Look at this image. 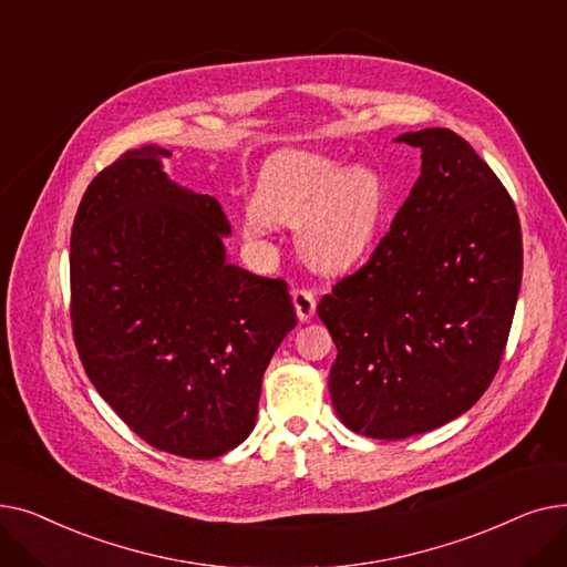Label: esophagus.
Returning a JSON list of instances; mask_svg holds the SVG:
<instances>
[{"mask_svg":"<svg viewBox=\"0 0 567 567\" xmlns=\"http://www.w3.org/2000/svg\"><path fill=\"white\" fill-rule=\"evenodd\" d=\"M293 308H296V315H299L301 321H310L315 317V310H317V296L312 289H293Z\"/></svg>","mask_w":567,"mask_h":567,"instance_id":"1","label":"esophagus"}]
</instances>
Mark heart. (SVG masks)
<instances>
[{
	"label": "heart",
	"instance_id": "1",
	"mask_svg": "<svg viewBox=\"0 0 567 567\" xmlns=\"http://www.w3.org/2000/svg\"><path fill=\"white\" fill-rule=\"evenodd\" d=\"M391 214L383 176L368 167L308 152H287L268 165L248 231L266 220L299 226L306 259L321 271H344L363 259Z\"/></svg>",
	"mask_w": 567,
	"mask_h": 567
}]
</instances>
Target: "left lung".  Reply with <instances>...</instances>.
Returning a JSON list of instances; mask_svg holds the SVG:
<instances>
[{
  "label": "left lung",
  "mask_w": 567,
  "mask_h": 567,
  "mask_svg": "<svg viewBox=\"0 0 567 567\" xmlns=\"http://www.w3.org/2000/svg\"><path fill=\"white\" fill-rule=\"evenodd\" d=\"M423 152L419 182L370 259L317 306L338 359L340 421L370 439H406L483 398L508 344L522 285L515 202L449 128L398 137Z\"/></svg>",
  "instance_id": "obj_1"
}]
</instances>
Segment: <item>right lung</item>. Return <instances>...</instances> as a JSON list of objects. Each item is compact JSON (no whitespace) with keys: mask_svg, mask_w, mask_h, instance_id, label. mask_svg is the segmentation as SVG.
Masks as SVG:
<instances>
[{"mask_svg":"<svg viewBox=\"0 0 567 567\" xmlns=\"http://www.w3.org/2000/svg\"><path fill=\"white\" fill-rule=\"evenodd\" d=\"M154 144L89 184L71 231L82 368L140 439L214 460L255 427L261 377L296 326L287 282L225 261L218 199L178 188Z\"/></svg>","mask_w":567,"mask_h":567,"instance_id":"1","label":"right lung"}]
</instances>
